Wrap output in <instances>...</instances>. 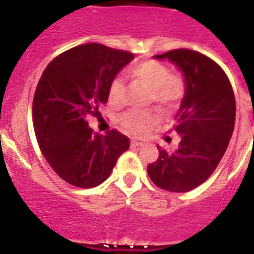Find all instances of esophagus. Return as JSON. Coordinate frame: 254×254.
Wrapping results in <instances>:
<instances>
[{"label": "esophagus", "instance_id": "obj_1", "mask_svg": "<svg viewBox=\"0 0 254 254\" xmlns=\"http://www.w3.org/2000/svg\"><path fill=\"white\" fill-rule=\"evenodd\" d=\"M146 143V141L143 138H133L131 139V146L133 147H139V146H143Z\"/></svg>", "mask_w": 254, "mask_h": 254}]
</instances>
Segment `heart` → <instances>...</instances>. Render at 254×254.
I'll return each instance as SVG.
<instances>
[{"label":"heart","instance_id":"heart-1","mask_svg":"<svg viewBox=\"0 0 254 254\" xmlns=\"http://www.w3.org/2000/svg\"><path fill=\"white\" fill-rule=\"evenodd\" d=\"M129 75L150 88L151 98L154 99V102L159 103L160 106H176L185 94L184 78L180 74L170 73V69L164 64L154 60L133 65L129 69ZM124 88L125 84L123 78H115L108 88L109 102L112 104H119L123 99ZM156 120L158 115L152 109H133L121 116V123L124 127L135 133L147 130L152 124L156 123Z\"/></svg>","mask_w":254,"mask_h":254}]
</instances>
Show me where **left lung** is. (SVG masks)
<instances>
[{"label":"left lung","mask_w":254,"mask_h":254,"mask_svg":"<svg viewBox=\"0 0 254 254\" xmlns=\"http://www.w3.org/2000/svg\"><path fill=\"white\" fill-rule=\"evenodd\" d=\"M154 59L180 70L185 94L175 116L179 147L158 146L159 158L148 164L147 174L156 187L185 193L209 179L227 150L236 116L234 91L222 67L195 51L175 49Z\"/></svg>","instance_id":"obj_1"}]
</instances>
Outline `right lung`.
<instances>
[{"label":"right lung","instance_id":"add662e5","mask_svg":"<svg viewBox=\"0 0 254 254\" xmlns=\"http://www.w3.org/2000/svg\"><path fill=\"white\" fill-rule=\"evenodd\" d=\"M134 59L106 45H78L49 64L39 80L32 119L39 147L63 180L78 188L106 181L130 146L116 130L92 133L86 117L108 100L116 75Z\"/></svg>","mask_w":254,"mask_h":254}]
</instances>
